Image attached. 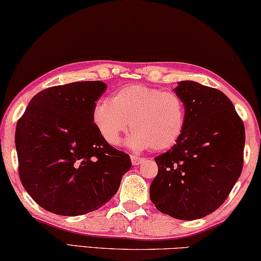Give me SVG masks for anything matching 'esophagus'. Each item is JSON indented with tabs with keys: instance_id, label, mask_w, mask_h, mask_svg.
Listing matches in <instances>:
<instances>
[{
	"instance_id": "34e87169",
	"label": "esophagus",
	"mask_w": 261,
	"mask_h": 261,
	"mask_svg": "<svg viewBox=\"0 0 261 261\" xmlns=\"http://www.w3.org/2000/svg\"><path fill=\"white\" fill-rule=\"evenodd\" d=\"M144 161L143 158H140V156L137 155H131V163L134 166H137V165H140Z\"/></svg>"
}]
</instances>
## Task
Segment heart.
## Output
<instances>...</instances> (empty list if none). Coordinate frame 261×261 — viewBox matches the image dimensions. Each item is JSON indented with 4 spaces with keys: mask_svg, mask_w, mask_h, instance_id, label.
Masks as SVG:
<instances>
[{
    "mask_svg": "<svg viewBox=\"0 0 261 261\" xmlns=\"http://www.w3.org/2000/svg\"><path fill=\"white\" fill-rule=\"evenodd\" d=\"M93 122L109 145L116 146L130 126L126 139L136 151H161L174 145L186 122L185 103L174 92L132 85L116 92L111 100L98 101L93 109Z\"/></svg>",
    "mask_w": 261,
    "mask_h": 261,
    "instance_id": "obj_1",
    "label": "heart"
}]
</instances>
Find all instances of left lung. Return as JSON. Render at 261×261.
<instances>
[{"label":"left lung","mask_w":261,"mask_h":261,"mask_svg":"<svg viewBox=\"0 0 261 261\" xmlns=\"http://www.w3.org/2000/svg\"><path fill=\"white\" fill-rule=\"evenodd\" d=\"M174 92L185 103V127L174 146L154 158L150 198L159 212L193 221L220 208L241 176L245 127L221 90L180 81Z\"/></svg>","instance_id":"8db88e82"}]
</instances>
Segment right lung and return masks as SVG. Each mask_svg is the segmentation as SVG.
I'll return each instance as SVG.
<instances>
[{
	"instance_id": "obj_1",
	"label": "right lung",
	"mask_w": 261,
	"mask_h": 261,
	"mask_svg": "<svg viewBox=\"0 0 261 261\" xmlns=\"http://www.w3.org/2000/svg\"><path fill=\"white\" fill-rule=\"evenodd\" d=\"M102 81L56 86L36 94L18 119L15 144L23 187L49 213L79 216L106 204L131 167L93 122Z\"/></svg>"
}]
</instances>
